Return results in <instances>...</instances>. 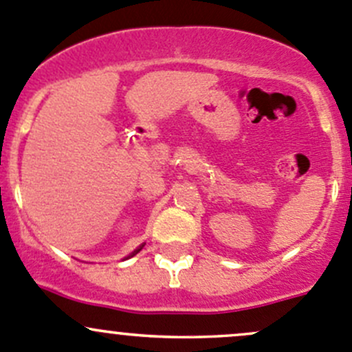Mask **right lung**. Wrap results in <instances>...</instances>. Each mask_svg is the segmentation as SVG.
I'll list each match as a JSON object with an SVG mask.
<instances>
[{"instance_id": "right-lung-1", "label": "right lung", "mask_w": 352, "mask_h": 352, "mask_svg": "<svg viewBox=\"0 0 352 352\" xmlns=\"http://www.w3.org/2000/svg\"><path fill=\"white\" fill-rule=\"evenodd\" d=\"M142 248H144V245H142V246H138V248H137V250H135V252H131V255H128V256H126V258H130V256H135V255H137V253H138V252H140V250H142Z\"/></svg>"}]
</instances>
